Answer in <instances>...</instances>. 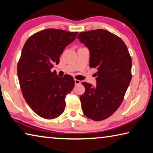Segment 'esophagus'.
Here are the masks:
<instances>
[{
	"mask_svg": "<svg viewBox=\"0 0 153 153\" xmlns=\"http://www.w3.org/2000/svg\"><path fill=\"white\" fill-rule=\"evenodd\" d=\"M74 82H75V84H76V85L79 84L80 83H81V82H80L79 80H78V79H74Z\"/></svg>",
	"mask_w": 153,
	"mask_h": 153,
	"instance_id": "1",
	"label": "esophagus"
}]
</instances>
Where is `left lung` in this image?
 <instances>
[{
	"instance_id": "left-lung-1",
	"label": "left lung",
	"mask_w": 153,
	"mask_h": 153,
	"mask_svg": "<svg viewBox=\"0 0 153 153\" xmlns=\"http://www.w3.org/2000/svg\"><path fill=\"white\" fill-rule=\"evenodd\" d=\"M77 39L90 52V67L97 69V84L83 82L80 96L83 113L94 121L108 118L123 100L131 79V59L125 43L107 30L81 32Z\"/></svg>"
}]
</instances>
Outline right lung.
I'll list each match as a JSON object with an SVG mask.
<instances>
[{"label": "right lung", "instance_id": "obj_1", "mask_svg": "<svg viewBox=\"0 0 153 153\" xmlns=\"http://www.w3.org/2000/svg\"><path fill=\"white\" fill-rule=\"evenodd\" d=\"M77 33L44 30L30 36L23 47L17 65L19 85L27 105L41 117L53 120L65 110V98L73 90L74 79L69 75L58 77L51 69Z\"/></svg>", "mask_w": 153, "mask_h": 153}]
</instances>
